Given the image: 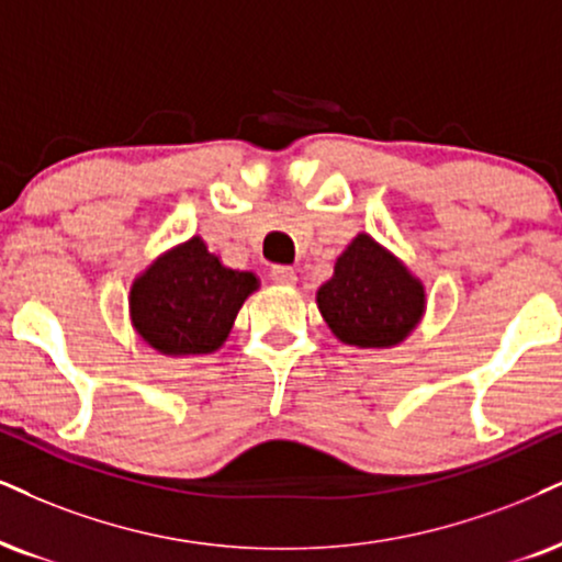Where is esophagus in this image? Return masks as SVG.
Returning <instances> with one entry per match:
<instances>
[{
    "label": "esophagus",
    "mask_w": 562,
    "mask_h": 562,
    "mask_svg": "<svg viewBox=\"0 0 562 562\" xmlns=\"http://www.w3.org/2000/svg\"><path fill=\"white\" fill-rule=\"evenodd\" d=\"M270 279H273L276 283H281V286H294L296 273H294V268H289V266H273V270H270Z\"/></svg>",
    "instance_id": "obj_1"
}]
</instances>
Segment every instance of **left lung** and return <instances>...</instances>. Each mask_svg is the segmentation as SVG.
I'll return each instance as SVG.
<instances>
[{
	"mask_svg": "<svg viewBox=\"0 0 562 562\" xmlns=\"http://www.w3.org/2000/svg\"><path fill=\"white\" fill-rule=\"evenodd\" d=\"M425 286L370 234H357L336 260L334 279L317 289V307L338 341L391 349L425 315Z\"/></svg>",
	"mask_w": 562,
	"mask_h": 562,
	"instance_id": "8db88e82",
	"label": "left lung"
}]
</instances>
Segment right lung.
Here are the masks:
<instances>
[{
  "instance_id": "1",
  "label": "right lung",
  "mask_w": 562,
  "mask_h": 562,
  "mask_svg": "<svg viewBox=\"0 0 562 562\" xmlns=\"http://www.w3.org/2000/svg\"><path fill=\"white\" fill-rule=\"evenodd\" d=\"M255 289V273L226 268L203 239L192 237L137 276L130 317L137 336L166 357L213 355Z\"/></svg>"
}]
</instances>
